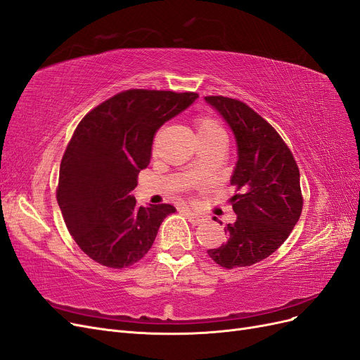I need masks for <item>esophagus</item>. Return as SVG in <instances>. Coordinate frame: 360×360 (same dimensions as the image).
Listing matches in <instances>:
<instances>
[{
    "label": "esophagus",
    "mask_w": 360,
    "mask_h": 360,
    "mask_svg": "<svg viewBox=\"0 0 360 360\" xmlns=\"http://www.w3.org/2000/svg\"><path fill=\"white\" fill-rule=\"evenodd\" d=\"M185 217L188 218V221L191 223V224H202L203 223V217L202 215H199V214H195V212H193V211H185Z\"/></svg>",
    "instance_id": "1"
}]
</instances>
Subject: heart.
I'll use <instances>...</instances> for the list:
<instances>
[{
  "label": "heart",
  "instance_id": "obj_1",
  "mask_svg": "<svg viewBox=\"0 0 360 360\" xmlns=\"http://www.w3.org/2000/svg\"><path fill=\"white\" fill-rule=\"evenodd\" d=\"M194 122H195V129L199 137L215 136V134L226 136L223 127L219 125V122L215 118L210 117V115H199Z\"/></svg>",
  "mask_w": 360,
  "mask_h": 360
}]
</instances>
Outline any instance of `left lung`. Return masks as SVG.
Returning <instances> with one entry per match:
<instances>
[{
    "label": "left lung",
    "mask_w": 360,
    "mask_h": 360,
    "mask_svg": "<svg viewBox=\"0 0 360 360\" xmlns=\"http://www.w3.org/2000/svg\"><path fill=\"white\" fill-rule=\"evenodd\" d=\"M205 100L223 115L238 145L230 179L238 218L224 229L226 243L207 254L226 269L251 266L280 248L299 221L304 206L299 167L283 137L248 104L223 96Z\"/></svg>",
    "instance_id": "obj_1"
}]
</instances>
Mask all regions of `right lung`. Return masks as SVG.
Listing matches in <instances>:
<instances>
[{
    "label": "right lung",
    "instance_id": "obj_1",
    "mask_svg": "<svg viewBox=\"0 0 360 360\" xmlns=\"http://www.w3.org/2000/svg\"><path fill=\"white\" fill-rule=\"evenodd\" d=\"M199 97L195 92L129 89L88 112L60 166L56 200L64 223L89 259L129 268L153 247L172 205L137 206L130 194L149 165L153 141L166 121Z\"/></svg>",
    "mask_w": 360,
    "mask_h": 360
}]
</instances>
